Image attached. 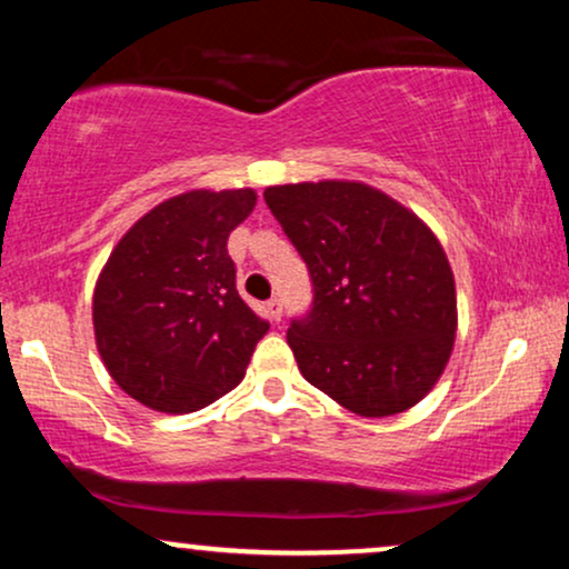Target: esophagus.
I'll return each mask as SVG.
<instances>
[{
    "label": "esophagus",
    "mask_w": 569,
    "mask_h": 569,
    "mask_svg": "<svg viewBox=\"0 0 569 569\" xmlns=\"http://www.w3.org/2000/svg\"><path fill=\"white\" fill-rule=\"evenodd\" d=\"M267 312H270L272 321H280V312H283V305H280L278 297H272L270 302H267Z\"/></svg>",
    "instance_id": "1"
}]
</instances>
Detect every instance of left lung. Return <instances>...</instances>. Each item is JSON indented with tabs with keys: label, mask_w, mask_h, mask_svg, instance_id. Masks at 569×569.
<instances>
[{
	"label": "left lung",
	"mask_w": 569,
	"mask_h": 569,
	"mask_svg": "<svg viewBox=\"0 0 569 569\" xmlns=\"http://www.w3.org/2000/svg\"><path fill=\"white\" fill-rule=\"evenodd\" d=\"M264 202L312 280L289 348L310 385L361 417L415 407L449 361L455 276L436 234L361 181L267 187Z\"/></svg>",
	"instance_id": "obj_1"
}]
</instances>
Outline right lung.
I'll list each match as a JSON object with an SVG mask.
<instances>
[{"instance_id":"1","label":"right lung","mask_w":569,"mask_h":569,"mask_svg":"<svg viewBox=\"0 0 569 569\" xmlns=\"http://www.w3.org/2000/svg\"><path fill=\"white\" fill-rule=\"evenodd\" d=\"M253 206V189L176 194L122 234L98 276V352L143 407L187 415L243 380L270 323L238 293L227 238Z\"/></svg>"}]
</instances>
